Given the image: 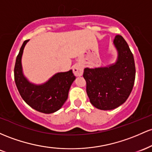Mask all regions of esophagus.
I'll return each mask as SVG.
<instances>
[{
    "instance_id": "esophagus-1",
    "label": "esophagus",
    "mask_w": 152,
    "mask_h": 152,
    "mask_svg": "<svg viewBox=\"0 0 152 152\" xmlns=\"http://www.w3.org/2000/svg\"><path fill=\"white\" fill-rule=\"evenodd\" d=\"M73 73L77 77L83 75V67L82 64H77L73 67Z\"/></svg>"
}]
</instances>
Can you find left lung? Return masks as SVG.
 Masks as SVG:
<instances>
[{"mask_svg":"<svg viewBox=\"0 0 152 152\" xmlns=\"http://www.w3.org/2000/svg\"><path fill=\"white\" fill-rule=\"evenodd\" d=\"M113 44L118 52L116 62L107 67L85 68L83 73L90 103L100 110H112L125 103L135 81V63L127 42L116 35Z\"/></svg>","mask_w":152,"mask_h":152,"instance_id":"left-lung-1","label":"left lung"}]
</instances>
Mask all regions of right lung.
Segmentation results:
<instances>
[{
	"label": "right lung",
	"instance_id": "1",
	"mask_svg": "<svg viewBox=\"0 0 152 152\" xmlns=\"http://www.w3.org/2000/svg\"><path fill=\"white\" fill-rule=\"evenodd\" d=\"M28 40L22 44L16 57L14 67V80L18 92L23 100L37 111L52 113L59 110L67 100L68 93L75 76L72 70L58 72L48 81L42 85L30 83L22 71L21 57L23 49Z\"/></svg>",
	"mask_w": 152,
	"mask_h": 152
}]
</instances>
